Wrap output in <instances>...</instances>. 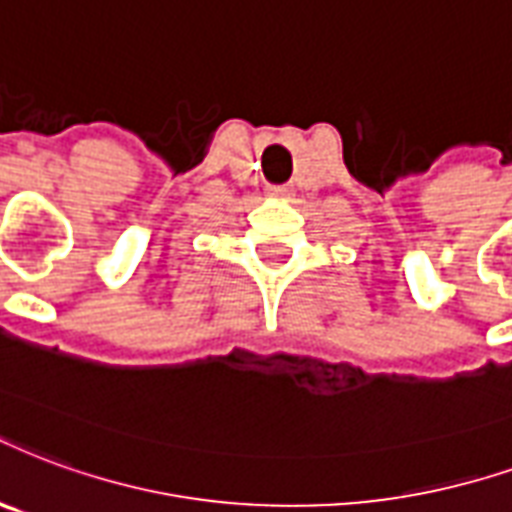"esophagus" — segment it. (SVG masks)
I'll use <instances>...</instances> for the list:
<instances>
[{
	"label": "esophagus",
	"instance_id": "esophagus-1",
	"mask_svg": "<svg viewBox=\"0 0 512 512\" xmlns=\"http://www.w3.org/2000/svg\"><path fill=\"white\" fill-rule=\"evenodd\" d=\"M268 195H271V198H274V200H290V198H293V189L282 184V187H271V189H268Z\"/></svg>",
	"mask_w": 512,
	"mask_h": 512
}]
</instances>
